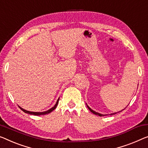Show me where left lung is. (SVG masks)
I'll list each match as a JSON object with an SVG mask.
<instances>
[{
	"label": "left lung",
	"instance_id": "1",
	"mask_svg": "<svg viewBox=\"0 0 148 148\" xmlns=\"http://www.w3.org/2000/svg\"><path fill=\"white\" fill-rule=\"evenodd\" d=\"M87 107L88 108V109L90 110V111L91 112H92V113H93L94 114H96V115H98V116H104V115H103V114H99V113H98V112H94V110H92L91 108H90L88 106H87ZM115 114H116V113H115ZM112 114L111 115H112V114Z\"/></svg>",
	"mask_w": 148,
	"mask_h": 148
}]
</instances>
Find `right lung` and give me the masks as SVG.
Segmentation results:
<instances>
[{
  "mask_svg": "<svg viewBox=\"0 0 148 148\" xmlns=\"http://www.w3.org/2000/svg\"><path fill=\"white\" fill-rule=\"evenodd\" d=\"M58 101H59V99L58 100H57V102L56 103V104L54 105V107H52L51 109L48 110V111H46V112H29V111H27V110H24L23 108H21L20 106H18L21 109V110H23V111L24 112H25V113H27V114H32V115H35V116H40V115H45V114H49L50 113V112H52L53 110H54L55 108H56L57 105H58Z\"/></svg>",
  "mask_w": 148,
  "mask_h": 148,
  "instance_id": "1",
  "label": "right lung"
}]
</instances>
